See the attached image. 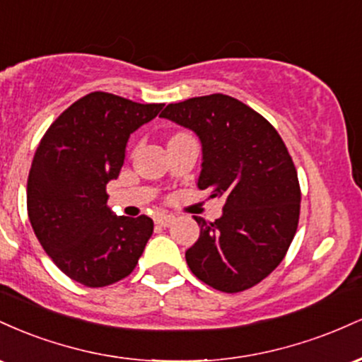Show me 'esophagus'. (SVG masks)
<instances>
[{"mask_svg":"<svg viewBox=\"0 0 362 362\" xmlns=\"http://www.w3.org/2000/svg\"><path fill=\"white\" fill-rule=\"evenodd\" d=\"M173 221H175V216H172V214H156L155 216V223L158 224V226L167 228Z\"/></svg>","mask_w":362,"mask_h":362,"instance_id":"obj_1","label":"esophagus"}]
</instances>
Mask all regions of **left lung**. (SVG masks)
Masks as SVG:
<instances>
[{
	"label": "left lung",
	"mask_w": 362,
	"mask_h": 362,
	"mask_svg": "<svg viewBox=\"0 0 362 362\" xmlns=\"http://www.w3.org/2000/svg\"><path fill=\"white\" fill-rule=\"evenodd\" d=\"M160 117L199 136V190L224 199L216 221L194 216L201 235L185 252L190 271L223 293L253 288L284 259L300 221V180L284 141L259 112L223 93L170 103Z\"/></svg>",
	"instance_id": "left-lung-1"
}]
</instances>
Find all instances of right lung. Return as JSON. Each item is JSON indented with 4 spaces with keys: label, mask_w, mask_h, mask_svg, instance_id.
<instances>
[{
    "label": "right lung",
    "mask_w": 362,
    "mask_h": 362,
    "mask_svg": "<svg viewBox=\"0 0 362 362\" xmlns=\"http://www.w3.org/2000/svg\"><path fill=\"white\" fill-rule=\"evenodd\" d=\"M163 105L91 91L54 120L37 146L28 219L54 264L86 288L127 277L153 235L148 216H112L107 184L119 177L131 132Z\"/></svg>",
    "instance_id": "right-lung-1"
}]
</instances>
